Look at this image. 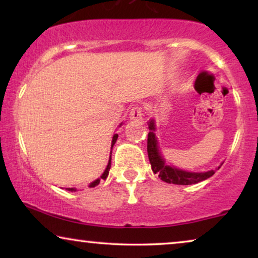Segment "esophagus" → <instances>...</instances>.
Returning a JSON list of instances; mask_svg holds the SVG:
<instances>
[{"label": "esophagus", "mask_w": 258, "mask_h": 258, "mask_svg": "<svg viewBox=\"0 0 258 258\" xmlns=\"http://www.w3.org/2000/svg\"><path fill=\"white\" fill-rule=\"evenodd\" d=\"M129 118L132 119V121L142 122L143 121V110H142V108L139 107V105H135V107H133L132 110H130Z\"/></svg>", "instance_id": "obj_1"}]
</instances>
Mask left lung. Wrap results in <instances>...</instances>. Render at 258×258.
I'll return each instance as SVG.
<instances>
[{
	"mask_svg": "<svg viewBox=\"0 0 258 258\" xmlns=\"http://www.w3.org/2000/svg\"><path fill=\"white\" fill-rule=\"evenodd\" d=\"M155 122L151 119L149 122V134H148V157H149L151 169L154 174H157L162 181L167 183H172V184L178 185H189L196 184V183L202 182L204 179L211 177L215 174V171L221 168V165L216 170H209L206 172H189L181 170L171 165H167L163 158H162L160 150H158V142L157 137L155 135Z\"/></svg>",
	"mask_w": 258,
	"mask_h": 258,
	"instance_id": "1",
	"label": "left lung"
}]
</instances>
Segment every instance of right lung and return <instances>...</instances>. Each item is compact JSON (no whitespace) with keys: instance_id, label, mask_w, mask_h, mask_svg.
<instances>
[{"instance_id":"obj_1","label":"right lung","mask_w":258,"mask_h":258,"mask_svg":"<svg viewBox=\"0 0 258 258\" xmlns=\"http://www.w3.org/2000/svg\"><path fill=\"white\" fill-rule=\"evenodd\" d=\"M117 137H118V135L117 134H115L114 136H112V141H111V149H112V147H114V144L116 143V141H117ZM111 154V153H110ZM110 167H111V155H110V158H109V162H108V165H107V168H105V170H104V172L103 174H102V176L100 178H97V179H95L94 182H91L90 183V188H94V186H96L98 183H100V181H101V178L102 179H105L108 177V175H109V170H110ZM67 190H69V191H76V189L75 188H68Z\"/></svg>"}]
</instances>
